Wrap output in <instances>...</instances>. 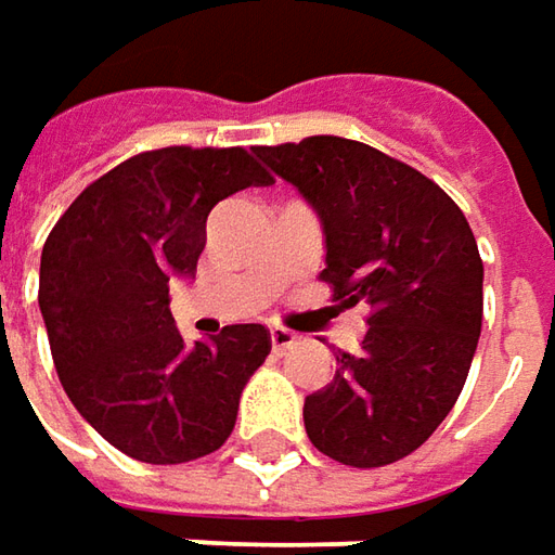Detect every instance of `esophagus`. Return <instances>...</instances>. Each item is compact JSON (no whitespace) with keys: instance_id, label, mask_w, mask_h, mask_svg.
<instances>
[{"instance_id":"obj_1","label":"esophagus","mask_w":555,"mask_h":555,"mask_svg":"<svg viewBox=\"0 0 555 555\" xmlns=\"http://www.w3.org/2000/svg\"><path fill=\"white\" fill-rule=\"evenodd\" d=\"M271 351H278V354H284L286 348H293L296 345V333H289L284 326H271Z\"/></svg>"}]
</instances>
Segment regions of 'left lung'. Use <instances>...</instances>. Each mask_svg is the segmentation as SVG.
<instances>
[{
    "mask_svg": "<svg viewBox=\"0 0 555 555\" xmlns=\"http://www.w3.org/2000/svg\"><path fill=\"white\" fill-rule=\"evenodd\" d=\"M253 152L321 219V281L345 308L370 305L360 351H336L330 385L305 397L308 440L351 467L406 459L452 412L477 354V237L437 182L366 143L308 137Z\"/></svg>",
    "mask_w": 555,
    "mask_h": 555,
    "instance_id": "left-lung-1",
    "label": "left lung"
}]
</instances>
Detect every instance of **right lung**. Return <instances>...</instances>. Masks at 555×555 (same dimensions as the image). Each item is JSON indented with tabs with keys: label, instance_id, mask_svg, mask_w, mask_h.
Returning a JSON list of instances; mask_svg holds the SVG:
<instances>
[{
	"label": "right lung",
	"instance_id": "obj_1",
	"mask_svg": "<svg viewBox=\"0 0 555 555\" xmlns=\"http://www.w3.org/2000/svg\"><path fill=\"white\" fill-rule=\"evenodd\" d=\"M244 149L170 146L91 182L48 234L39 308L78 415L118 452L182 464L217 452L271 351L262 323L185 341L170 281H192L219 201L271 185Z\"/></svg>",
	"mask_w": 555,
	"mask_h": 555
}]
</instances>
